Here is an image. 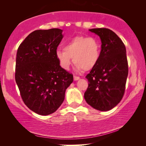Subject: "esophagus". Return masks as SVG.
Segmentation results:
<instances>
[{
	"label": "esophagus",
	"mask_w": 146,
	"mask_h": 146,
	"mask_svg": "<svg viewBox=\"0 0 146 146\" xmlns=\"http://www.w3.org/2000/svg\"><path fill=\"white\" fill-rule=\"evenodd\" d=\"M79 79H80V77L76 76H74V80L76 81V80H78Z\"/></svg>",
	"instance_id": "esophagus-1"
}]
</instances>
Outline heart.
<instances>
[{"label":"heart","instance_id":"1","mask_svg":"<svg viewBox=\"0 0 146 146\" xmlns=\"http://www.w3.org/2000/svg\"><path fill=\"white\" fill-rule=\"evenodd\" d=\"M64 50L57 49L55 56L62 68L68 70L72 62L77 71L90 70L96 66L100 57V46L93 37L78 36L64 44Z\"/></svg>","mask_w":146,"mask_h":146}]
</instances>
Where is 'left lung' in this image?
Here are the masks:
<instances>
[{"mask_svg":"<svg viewBox=\"0 0 146 146\" xmlns=\"http://www.w3.org/2000/svg\"><path fill=\"white\" fill-rule=\"evenodd\" d=\"M90 31L100 38V57L86 78L88 87L84 99L100 111H108L118 104L124 94L128 74L126 50L117 35L108 29Z\"/></svg>","mask_w":146,"mask_h":146,"instance_id":"8db88e82","label":"left lung"}]
</instances>
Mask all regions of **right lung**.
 Returning a JSON list of instances; mask_svg holds the SVG:
<instances>
[{
  "mask_svg": "<svg viewBox=\"0 0 146 146\" xmlns=\"http://www.w3.org/2000/svg\"><path fill=\"white\" fill-rule=\"evenodd\" d=\"M62 38L61 29L38 30L18 48L16 82L26 106L39 115L55 112L73 82L72 74L62 68L55 56Z\"/></svg>",
  "mask_w": 146,
  "mask_h": 146,
  "instance_id": "right-lung-1",
  "label": "right lung"
}]
</instances>
